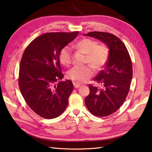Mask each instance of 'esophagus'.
Instances as JSON below:
<instances>
[{
    "instance_id": "esophagus-1",
    "label": "esophagus",
    "mask_w": 152,
    "mask_h": 152,
    "mask_svg": "<svg viewBox=\"0 0 152 152\" xmlns=\"http://www.w3.org/2000/svg\"><path fill=\"white\" fill-rule=\"evenodd\" d=\"M73 85H74V88H80V86H81V85L80 84H79V83H73Z\"/></svg>"
}]
</instances>
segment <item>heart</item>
<instances>
[{"label": "heart", "mask_w": 152, "mask_h": 152, "mask_svg": "<svg viewBox=\"0 0 152 152\" xmlns=\"http://www.w3.org/2000/svg\"><path fill=\"white\" fill-rule=\"evenodd\" d=\"M74 47L86 54L85 63L89 65L72 67L67 72V78L76 83H83L93 76V69L97 71L104 67L108 59L109 51L105 44H98L96 40L88 38L80 40ZM72 49L68 46L63 47L59 52L61 63L69 66L72 62Z\"/></svg>", "instance_id": "obj_1"}]
</instances>
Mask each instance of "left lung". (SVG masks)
<instances>
[{
  "label": "left lung",
  "mask_w": 152,
  "mask_h": 152,
  "mask_svg": "<svg viewBox=\"0 0 152 152\" xmlns=\"http://www.w3.org/2000/svg\"><path fill=\"white\" fill-rule=\"evenodd\" d=\"M86 36L94 37L109 48V57L105 69L93 80L101 88L89 85V94L85 99L89 111L97 117H105L121 107L130 89L133 66L127 48L114 34L104 32H89Z\"/></svg>",
  "instance_id": "left-lung-1"
}]
</instances>
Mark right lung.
<instances>
[{"label": "right lung", "mask_w": 152, "mask_h": 152, "mask_svg": "<svg viewBox=\"0 0 152 152\" xmlns=\"http://www.w3.org/2000/svg\"><path fill=\"white\" fill-rule=\"evenodd\" d=\"M79 32L48 33L34 39L25 50L19 66L18 83L27 105L37 114L53 119L64 111L73 84L64 77L59 61L61 50Z\"/></svg>", "instance_id": "obj_1"}]
</instances>
